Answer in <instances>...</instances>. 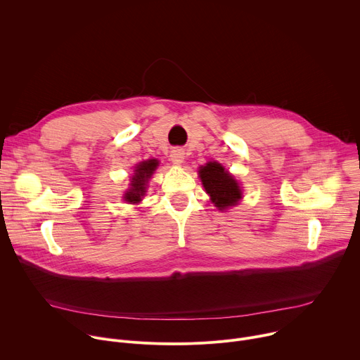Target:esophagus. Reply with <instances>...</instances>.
Masks as SVG:
<instances>
[{
	"mask_svg": "<svg viewBox=\"0 0 360 360\" xmlns=\"http://www.w3.org/2000/svg\"><path fill=\"white\" fill-rule=\"evenodd\" d=\"M171 161L175 164V165H181L182 162H184V158H185V152H184V149H181V148H174L172 150H171Z\"/></svg>",
	"mask_w": 360,
	"mask_h": 360,
	"instance_id": "34e87169",
	"label": "esophagus"
}]
</instances>
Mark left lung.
<instances>
[{
	"mask_svg": "<svg viewBox=\"0 0 360 360\" xmlns=\"http://www.w3.org/2000/svg\"><path fill=\"white\" fill-rule=\"evenodd\" d=\"M199 176L205 191L211 195L215 207H218L221 211L232 207L240 199L242 192L238 182L225 171L221 164L210 162L205 167H200Z\"/></svg>",
	"mask_w": 360,
	"mask_h": 360,
	"instance_id": "1",
	"label": "left lung"
}]
</instances>
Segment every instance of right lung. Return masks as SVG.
I'll use <instances>...</instances> for the list:
<instances>
[{"label": "right lung", "mask_w": 360, "mask_h": 360, "mask_svg": "<svg viewBox=\"0 0 360 360\" xmlns=\"http://www.w3.org/2000/svg\"><path fill=\"white\" fill-rule=\"evenodd\" d=\"M157 167H158L157 160L143 161L136 167L135 175L132 176V181H131V189L125 193V200L134 202V203L141 200V196H143V193H145L146 182L150 178V175L153 174V171L157 169Z\"/></svg>", "instance_id": "right-lung-1"}]
</instances>
